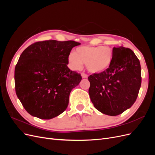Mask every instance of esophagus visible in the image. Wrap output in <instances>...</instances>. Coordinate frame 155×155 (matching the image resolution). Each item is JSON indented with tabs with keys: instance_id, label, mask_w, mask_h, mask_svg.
Wrapping results in <instances>:
<instances>
[{
	"instance_id": "esophagus-1",
	"label": "esophagus",
	"mask_w": 155,
	"mask_h": 155,
	"mask_svg": "<svg viewBox=\"0 0 155 155\" xmlns=\"http://www.w3.org/2000/svg\"><path fill=\"white\" fill-rule=\"evenodd\" d=\"M81 77L82 78H88V76L86 74H84V73H82L81 74Z\"/></svg>"
}]
</instances>
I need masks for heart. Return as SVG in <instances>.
Wrapping results in <instances>:
<instances>
[{"label":"heart","instance_id":"b5f03b06","mask_svg":"<svg viewBox=\"0 0 155 155\" xmlns=\"http://www.w3.org/2000/svg\"><path fill=\"white\" fill-rule=\"evenodd\" d=\"M113 59L112 50L107 46H80L75 53L68 57L70 68L74 70H80L83 63L86 64L88 71L92 74L103 72L109 68Z\"/></svg>","mask_w":155,"mask_h":155}]
</instances>
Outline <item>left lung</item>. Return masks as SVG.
I'll list each match as a JSON object with an SVG mask.
<instances>
[{
  "label": "left lung",
  "mask_w": 155,
  "mask_h": 155,
  "mask_svg": "<svg viewBox=\"0 0 155 155\" xmlns=\"http://www.w3.org/2000/svg\"><path fill=\"white\" fill-rule=\"evenodd\" d=\"M110 66L99 74L88 76L91 101L97 110L117 116L129 109L141 87V66L133 51L124 46L114 47Z\"/></svg>",
  "instance_id": "8db88e82"
}]
</instances>
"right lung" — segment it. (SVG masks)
I'll return each mask as SVG.
<instances>
[{
  "label": "right lung",
  "mask_w": 155,
  "mask_h": 155,
  "mask_svg": "<svg viewBox=\"0 0 155 155\" xmlns=\"http://www.w3.org/2000/svg\"><path fill=\"white\" fill-rule=\"evenodd\" d=\"M79 45L49 40L37 42L22 51L15 68V92L30 115L50 120L67 109L70 92L82 79L67 65L72 48Z\"/></svg>",
  "instance_id": "obj_1"
}]
</instances>
